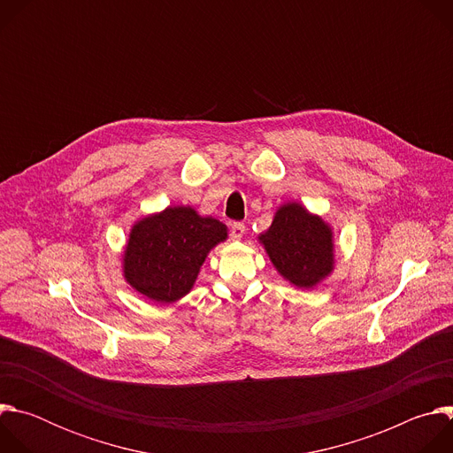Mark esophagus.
Listing matches in <instances>:
<instances>
[{"label":"esophagus","mask_w":453,"mask_h":453,"mask_svg":"<svg viewBox=\"0 0 453 453\" xmlns=\"http://www.w3.org/2000/svg\"><path fill=\"white\" fill-rule=\"evenodd\" d=\"M243 233H245L243 222H233V224H231V236H233L234 240H240V238L243 236Z\"/></svg>","instance_id":"esophagus-1"}]
</instances>
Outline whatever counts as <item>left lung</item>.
<instances>
[{"label": "left lung", "instance_id": "obj_1", "mask_svg": "<svg viewBox=\"0 0 453 453\" xmlns=\"http://www.w3.org/2000/svg\"><path fill=\"white\" fill-rule=\"evenodd\" d=\"M260 240L281 276L296 287L310 288L332 273L330 227L299 204L280 208Z\"/></svg>", "mask_w": 453, "mask_h": 453}]
</instances>
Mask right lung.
<instances>
[{"mask_svg":"<svg viewBox=\"0 0 453 453\" xmlns=\"http://www.w3.org/2000/svg\"><path fill=\"white\" fill-rule=\"evenodd\" d=\"M226 236V226L211 217L166 208L134 226L125 250V278L154 301H175L189 292L206 254Z\"/></svg>","mask_w":453,"mask_h":453,"instance_id":"right-lung-1","label":"right lung"}]
</instances>
